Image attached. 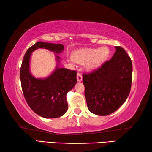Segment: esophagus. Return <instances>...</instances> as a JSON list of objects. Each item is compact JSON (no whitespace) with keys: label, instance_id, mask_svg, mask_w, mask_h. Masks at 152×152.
<instances>
[{"label":"esophagus","instance_id":"esophagus-1","mask_svg":"<svg viewBox=\"0 0 152 152\" xmlns=\"http://www.w3.org/2000/svg\"><path fill=\"white\" fill-rule=\"evenodd\" d=\"M77 80L78 82H81L82 80V76L80 73H77Z\"/></svg>","mask_w":152,"mask_h":152}]
</instances>
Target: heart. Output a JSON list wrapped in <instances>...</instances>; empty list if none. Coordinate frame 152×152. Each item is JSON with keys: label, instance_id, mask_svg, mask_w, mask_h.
I'll return each mask as SVG.
<instances>
[{"label": "heart", "instance_id": "1", "mask_svg": "<svg viewBox=\"0 0 152 152\" xmlns=\"http://www.w3.org/2000/svg\"><path fill=\"white\" fill-rule=\"evenodd\" d=\"M109 55V49L102 47L96 48H82L74 51L73 53V60H69L70 62L76 61L80 64H84L87 70L92 71L96 68L106 60Z\"/></svg>", "mask_w": 152, "mask_h": 152}]
</instances>
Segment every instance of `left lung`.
<instances>
[{
	"label": "left lung",
	"mask_w": 152,
	"mask_h": 152,
	"mask_svg": "<svg viewBox=\"0 0 152 152\" xmlns=\"http://www.w3.org/2000/svg\"><path fill=\"white\" fill-rule=\"evenodd\" d=\"M110 60L91 73L84 74L87 107L93 114L106 116L119 109L130 92L132 62L125 50L115 46Z\"/></svg>",
	"instance_id": "obj_1"
}]
</instances>
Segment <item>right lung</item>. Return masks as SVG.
<instances>
[{
	"mask_svg": "<svg viewBox=\"0 0 152 152\" xmlns=\"http://www.w3.org/2000/svg\"><path fill=\"white\" fill-rule=\"evenodd\" d=\"M39 48L59 54L64 47L58 43L38 42L28 49L20 69L22 91L28 105L36 114L48 119L58 118L68 110L66 94L76 84V72L60 68L61 58L56 55L57 66L55 70L46 78H35L30 72V59L33 51Z\"/></svg>",
	"mask_w": 152,
	"mask_h": 152,
	"instance_id": "1",
	"label": "right lung"
}]
</instances>
